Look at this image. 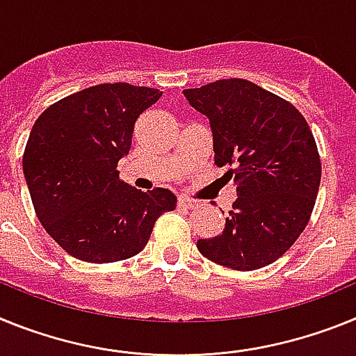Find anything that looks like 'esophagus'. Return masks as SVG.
Instances as JSON below:
<instances>
[{"instance_id":"esophagus-1","label":"esophagus","mask_w":356,"mask_h":356,"mask_svg":"<svg viewBox=\"0 0 356 356\" xmlns=\"http://www.w3.org/2000/svg\"><path fill=\"white\" fill-rule=\"evenodd\" d=\"M177 204H179V208H184V209L199 208V202H197L195 199H190V197H179Z\"/></svg>"}]
</instances>
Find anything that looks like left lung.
<instances>
[{"mask_svg":"<svg viewBox=\"0 0 356 356\" xmlns=\"http://www.w3.org/2000/svg\"><path fill=\"white\" fill-rule=\"evenodd\" d=\"M184 97L208 116L215 165L238 184L224 231L200 238V254L233 270L270 265L305 231L319 191L321 157L307 120L243 79L184 89Z\"/></svg>","mask_w":356,"mask_h":356,"instance_id":"8db88e82","label":"left lung"}]
</instances>
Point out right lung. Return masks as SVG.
<instances>
[{"mask_svg":"<svg viewBox=\"0 0 356 356\" xmlns=\"http://www.w3.org/2000/svg\"><path fill=\"white\" fill-rule=\"evenodd\" d=\"M161 95L125 82L98 84L55 102L33 123L24 179L39 222L73 258H131L143 251L157 218L175 209L172 191L136 190L116 170L136 122Z\"/></svg>","mask_w":356,"mask_h":356,"instance_id":"right-lung-1","label":"right lung"}]
</instances>
